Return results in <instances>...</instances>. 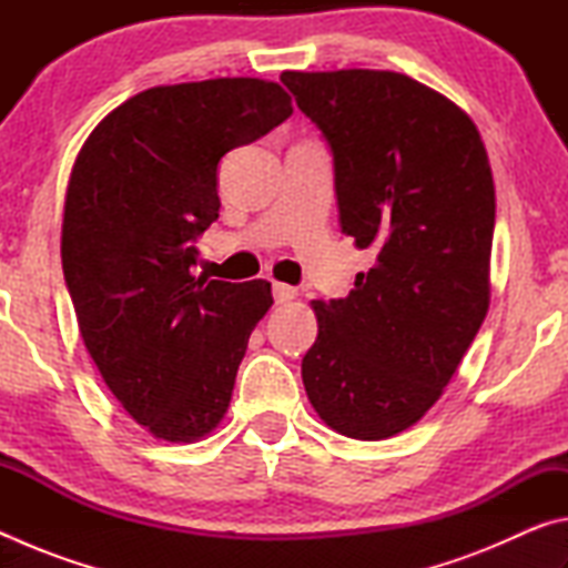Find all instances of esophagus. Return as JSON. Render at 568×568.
<instances>
[{
  "mask_svg": "<svg viewBox=\"0 0 568 568\" xmlns=\"http://www.w3.org/2000/svg\"><path fill=\"white\" fill-rule=\"evenodd\" d=\"M297 295V291L293 285H287V283H273V297H275V303H291L293 297Z\"/></svg>",
  "mask_w": 568,
  "mask_h": 568,
  "instance_id": "esophagus-1",
  "label": "esophagus"
}]
</instances>
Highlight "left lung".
Segmentation results:
<instances>
[{"instance_id":"obj_1","label":"left lung","mask_w":568,"mask_h":568,"mask_svg":"<svg viewBox=\"0 0 568 568\" xmlns=\"http://www.w3.org/2000/svg\"><path fill=\"white\" fill-rule=\"evenodd\" d=\"M333 155L341 230L376 265L315 301L303 386L333 430L383 440L440 398L488 313L491 165L468 114L406 74L283 72Z\"/></svg>"}]
</instances>
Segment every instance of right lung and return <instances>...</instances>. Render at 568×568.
I'll list each match as a JSON object with an SVG mask.
<instances>
[{
  "label": "right lung",
  "instance_id": "1",
  "mask_svg": "<svg viewBox=\"0 0 568 568\" xmlns=\"http://www.w3.org/2000/svg\"><path fill=\"white\" fill-rule=\"evenodd\" d=\"M291 114V94L255 77L168 84L112 110L74 160L64 283L104 383L152 436L190 444L230 406L271 283L190 267L217 220V162Z\"/></svg>",
  "mask_w": 568,
  "mask_h": 568
}]
</instances>
